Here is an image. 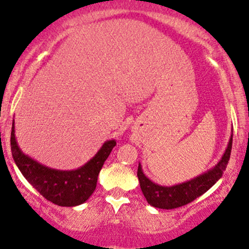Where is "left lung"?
Returning <instances> with one entry per match:
<instances>
[{
    "label": "left lung",
    "mask_w": 249,
    "mask_h": 249,
    "mask_svg": "<svg viewBox=\"0 0 249 249\" xmlns=\"http://www.w3.org/2000/svg\"><path fill=\"white\" fill-rule=\"evenodd\" d=\"M231 145L232 136L230 138L226 153H224L222 160L217 163L214 168L208 173L199 175L196 179H192L191 181L175 185V186L172 187L160 186V185L151 182L143 174L141 164H138L137 177L138 180H140L141 190H142L146 201L154 208L171 210V209H177L180 208V206L186 205L191 201L197 199L199 196L205 193L209 188L213 187L216 184L217 180L222 177L223 172L226 171L227 164H228L230 159V153H231Z\"/></svg>",
    "instance_id": "1"
}]
</instances>
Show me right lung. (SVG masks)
<instances>
[{
	"instance_id": "obj_1",
	"label": "right lung",
	"mask_w": 249,
	"mask_h": 249,
	"mask_svg": "<svg viewBox=\"0 0 249 249\" xmlns=\"http://www.w3.org/2000/svg\"><path fill=\"white\" fill-rule=\"evenodd\" d=\"M14 132L13 124L10 148L20 172L45 199L59 206L80 205L90 197L96 187L99 173L116 145V141H107L85 166L76 171L63 172L48 168L22 154L18 146Z\"/></svg>"
}]
</instances>
